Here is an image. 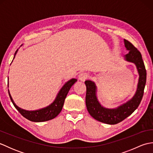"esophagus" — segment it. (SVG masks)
Here are the masks:
<instances>
[{
    "label": "esophagus",
    "mask_w": 153,
    "mask_h": 153,
    "mask_svg": "<svg viewBox=\"0 0 153 153\" xmlns=\"http://www.w3.org/2000/svg\"><path fill=\"white\" fill-rule=\"evenodd\" d=\"M89 77V74L86 72H83L80 74L79 75V79L82 81V82H84Z\"/></svg>",
    "instance_id": "esophagus-1"
}]
</instances>
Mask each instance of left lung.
Instances as JSON below:
<instances>
[{
    "mask_svg": "<svg viewBox=\"0 0 153 153\" xmlns=\"http://www.w3.org/2000/svg\"><path fill=\"white\" fill-rule=\"evenodd\" d=\"M125 47L129 53L125 55L126 60L136 65L139 74L137 89L134 97L129 101L120 106L117 108H105L100 105L96 97V85L92 81L87 80L85 103L87 110L93 118L107 124H116L130 116L137 108L144 93V89L147 80V71L140 52L134 45L124 39Z\"/></svg>",
    "mask_w": 153,
    "mask_h": 153,
    "instance_id": "8db88e82",
    "label": "left lung"
}]
</instances>
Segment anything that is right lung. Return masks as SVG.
<instances>
[{"label":"right lung","instance_id":"add662e5","mask_svg":"<svg viewBox=\"0 0 153 153\" xmlns=\"http://www.w3.org/2000/svg\"><path fill=\"white\" fill-rule=\"evenodd\" d=\"M17 51L18 50L16 51L14 58L15 57L16 53H17ZM77 81V79H71L68 81V82L65 83L64 85L62 87V89L58 94L56 98L55 99L54 101L52 103L51 105L46 107V108L37 110H34V111H28V110H25L19 108L17 105H16L14 102L13 101L12 97L10 95V94L9 90L8 94L10 98L12 100V102L15 106V108L18 110V112L20 113L24 118L30 120V121L35 122H45L54 118L55 117H56L59 114V113L61 112L62 109L64 100L65 99H66L68 92H69L71 86H72Z\"/></svg>","mask_w":153,"mask_h":153}]
</instances>
